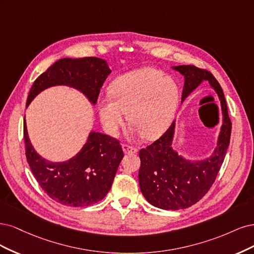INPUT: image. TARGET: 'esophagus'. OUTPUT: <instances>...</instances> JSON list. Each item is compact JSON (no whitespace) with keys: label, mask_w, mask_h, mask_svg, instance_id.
Listing matches in <instances>:
<instances>
[{"label":"esophagus","mask_w":254,"mask_h":254,"mask_svg":"<svg viewBox=\"0 0 254 254\" xmlns=\"http://www.w3.org/2000/svg\"><path fill=\"white\" fill-rule=\"evenodd\" d=\"M122 149H124V152L127 153H127H136L137 152V149L134 148V146L129 145V144H126V143L122 144Z\"/></svg>","instance_id":"esophagus-1"}]
</instances>
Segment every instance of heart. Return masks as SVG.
<instances>
[{
	"instance_id": "1",
	"label": "heart",
	"mask_w": 254,
	"mask_h": 254,
	"mask_svg": "<svg viewBox=\"0 0 254 254\" xmlns=\"http://www.w3.org/2000/svg\"><path fill=\"white\" fill-rule=\"evenodd\" d=\"M111 97L99 101V115L105 132L116 137L126 125L127 111L134 130L146 139H156L170 127L181 101L175 78L144 67L124 73L110 85Z\"/></svg>"
}]
</instances>
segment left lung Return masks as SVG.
<instances>
[{
	"label": "left lung",
	"mask_w": 254,
	"mask_h": 254,
	"mask_svg": "<svg viewBox=\"0 0 254 254\" xmlns=\"http://www.w3.org/2000/svg\"><path fill=\"white\" fill-rule=\"evenodd\" d=\"M174 69L185 76L183 100L202 81H208L219 97L224 120L216 149L206 160L188 161L171 148L175 121L156 141L139 151L138 181L140 190L153 206L165 210L189 208L207 194L224 162L232 128L223 88L214 76L207 69L194 65H179Z\"/></svg>",
	"instance_id": "1"
}]
</instances>
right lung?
Listing matches in <instances>:
<instances>
[{
    "label": "right lung",
    "mask_w": 254,
    "mask_h": 254,
    "mask_svg": "<svg viewBox=\"0 0 254 254\" xmlns=\"http://www.w3.org/2000/svg\"><path fill=\"white\" fill-rule=\"evenodd\" d=\"M111 69L96 57L55 62L35 80L26 106L43 89L68 85L82 92L93 104ZM25 155L30 170L42 190L56 201L70 207H86L100 201L110 191L125 154L116 138L92 132L75 157L65 162H50L37 154L29 141L24 118Z\"/></svg>",
    "instance_id": "add662e5"
}]
</instances>
